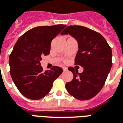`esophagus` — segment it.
Returning a JSON list of instances; mask_svg holds the SVG:
<instances>
[{
    "label": "esophagus",
    "mask_w": 123,
    "mask_h": 123,
    "mask_svg": "<svg viewBox=\"0 0 123 123\" xmlns=\"http://www.w3.org/2000/svg\"><path fill=\"white\" fill-rule=\"evenodd\" d=\"M67 70H68L67 68H66V67H63V71H66Z\"/></svg>",
    "instance_id": "1"
}]
</instances>
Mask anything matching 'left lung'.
I'll return each instance as SVG.
<instances>
[{
	"label": "left lung",
	"instance_id": "8db88e82",
	"mask_svg": "<svg viewBox=\"0 0 123 123\" xmlns=\"http://www.w3.org/2000/svg\"><path fill=\"white\" fill-rule=\"evenodd\" d=\"M61 34H69L77 40L79 50L75 64L83 68L79 74L76 69L69 67L74 78L66 83V89L75 99L89 100L99 93L106 81L113 64L111 48L101 34L86 27L69 26Z\"/></svg>",
	"mask_w": 123,
	"mask_h": 123
}]
</instances>
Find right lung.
<instances>
[{"label": "right lung", "instance_id": "1", "mask_svg": "<svg viewBox=\"0 0 123 123\" xmlns=\"http://www.w3.org/2000/svg\"><path fill=\"white\" fill-rule=\"evenodd\" d=\"M65 27L57 24L32 28L18 38L14 46L9 57L10 75L19 91L28 99L44 97L63 72L57 66L43 71L40 62L42 56L49 55L52 40Z\"/></svg>", "mask_w": 123, "mask_h": 123}]
</instances>
